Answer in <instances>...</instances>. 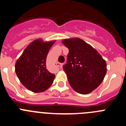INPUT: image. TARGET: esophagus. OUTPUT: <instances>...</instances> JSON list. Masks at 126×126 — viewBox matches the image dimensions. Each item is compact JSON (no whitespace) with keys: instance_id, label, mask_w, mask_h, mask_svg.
<instances>
[{"instance_id":"esophagus-1","label":"esophagus","mask_w":126,"mask_h":126,"mask_svg":"<svg viewBox=\"0 0 126 126\" xmlns=\"http://www.w3.org/2000/svg\"><path fill=\"white\" fill-rule=\"evenodd\" d=\"M56 65H57L58 67H62V65H63V64H62V63H60V62H57Z\"/></svg>"}]
</instances>
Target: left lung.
Listing matches in <instances>:
<instances>
[{
    "label": "left lung",
    "mask_w": 126,
    "mask_h": 126,
    "mask_svg": "<svg viewBox=\"0 0 126 126\" xmlns=\"http://www.w3.org/2000/svg\"><path fill=\"white\" fill-rule=\"evenodd\" d=\"M62 43L69 52L63 69L70 85L80 94L92 92L104 79L106 62L96 50L81 39H67Z\"/></svg>",
    "instance_id": "left-lung-1"
}]
</instances>
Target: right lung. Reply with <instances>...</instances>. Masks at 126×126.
<instances>
[{"label":"right lung","instance_id":"obj_1","mask_svg":"<svg viewBox=\"0 0 126 126\" xmlns=\"http://www.w3.org/2000/svg\"><path fill=\"white\" fill-rule=\"evenodd\" d=\"M54 42H43L40 39L34 40L16 62V73L28 90L34 93L43 92L53 83L55 74L47 69L46 59Z\"/></svg>","mask_w":126,"mask_h":126}]
</instances>
